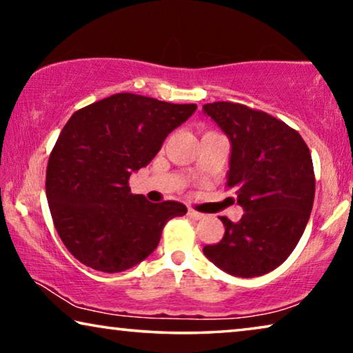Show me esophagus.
<instances>
[{"instance_id":"esophagus-1","label":"esophagus","mask_w":353,"mask_h":353,"mask_svg":"<svg viewBox=\"0 0 353 353\" xmlns=\"http://www.w3.org/2000/svg\"><path fill=\"white\" fill-rule=\"evenodd\" d=\"M187 214H188V216H190V218H193V220H203V218H204V214H201V212L192 209V207H190Z\"/></svg>"}]
</instances>
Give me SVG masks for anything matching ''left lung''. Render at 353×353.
<instances>
[{
  "mask_svg": "<svg viewBox=\"0 0 353 353\" xmlns=\"http://www.w3.org/2000/svg\"><path fill=\"white\" fill-rule=\"evenodd\" d=\"M231 141L228 188L245 214L221 216L225 236L204 254L229 275L261 276L275 270L297 247L314 203L310 149L297 130L264 111L232 102L203 106Z\"/></svg>",
  "mask_w": 353,
  "mask_h": 353,
  "instance_id": "obj_1",
  "label": "left lung"
}]
</instances>
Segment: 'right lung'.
Segmentation results:
<instances>
[{
	"label": "right lung",
	"instance_id": "obj_1",
	"mask_svg": "<svg viewBox=\"0 0 353 353\" xmlns=\"http://www.w3.org/2000/svg\"><path fill=\"white\" fill-rule=\"evenodd\" d=\"M194 111V103L121 92L67 121L50 154L46 190L56 231L81 264L105 273L132 268L157 248L168 220L187 214L176 201L132 194L128 179Z\"/></svg>",
	"mask_w": 353,
	"mask_h": 353
}]
</instances>
